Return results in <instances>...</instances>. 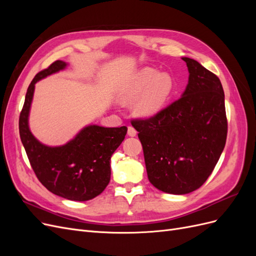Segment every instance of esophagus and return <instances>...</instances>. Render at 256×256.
Returning a JSON list of instances; mask_svg holds the SVG:
<instances>
[{"label": "esophagus", "mask_w": 256, "mask_h": 256, "mask_svg": "<svg viewBox=\"0 0 256 256\" xmlns=\"http://www.w3.org/2000/svg\"><path fill=\"white\" fill-rule=\"evenodd\" d=\"M128 136H136V130L132 126L128 127Z\"/></svg>", "instance_id": "34e87169"}]
</instances>
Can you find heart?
I'll use <instances>...</instances> for the list:
<instances>
[{"label":"heart","instance_id":"1","mask_svg":"<svg viewBox=\"0 0 256 256\" xmlns=\"http://www.w3.org/2000/svg\"><path fill=\"white\" fill-rule=\"evenodd\" d=\"M172 90L171 76L166 72L158 74L154 69L146 67L124 84L120 96L125 104H132L136 100V114L150 118L164 110Z\"/></svg>","mask_w":256,"mask_h":256}]
</instances>
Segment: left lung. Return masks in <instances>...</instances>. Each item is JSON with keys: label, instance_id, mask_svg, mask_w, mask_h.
Masks as SVG:
<instances>
[{"label": "left lung", "instance_id": "left-lung-1", "mask_svg": "<svg viewBox=\"0 0 256 256\" xmlns=\"http://www.w3.org/2000/svg\"><path fill=\"white\" fill-rule=\"evenodd\" d=\"M182 60L189 80L182 97L152 118L131 122L143 146L150 184L170 194H187L207 180L228 134L219 78L196 60Z\"/></svg>", "mask_w": 256, "mask_h": 256}]
</instances>
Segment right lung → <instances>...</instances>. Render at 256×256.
<instances>
[{"instance_id": "obj_1", "label": "right lung", "mask_w": 256, "mask_h": 256, "mask_svg": "<svg viewBox=\"0 0 256 256\" xmlns=\"http://www.w3.org/2000/svg\"><path fill=\"white\" fill-rule=\"evenodd\" d=\"M56 60L38 72L28 88L19 118V132L30 164L40 182L56 196L84 202L96 198L110 182V160L127 134V127L88 125L60 146L42 144L30 132L28 116L35 84L67 67Z\"/></svg>"}]
</instances>
